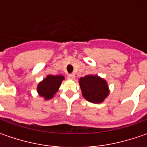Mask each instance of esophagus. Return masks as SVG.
Instances as JSON below:
<instances>
[{
    "mask_svg": "<svg viewBox=\"0 0 147 147\" xmlns=\"http://www.w3.org/2000/svg\"><path fill=\"white\" fill-rule=\"evenodd\" d=\"M68 78L70 79H74L75 78V74H68Z\"/></svg>",
    "mask_w": 147,
    "mask_h": 147,
    "instance_id": "34e87169",
    "label": "esophagus"
}]
</instances>
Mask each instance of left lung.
<instances>
[{
  "mask_svg": "<svg viewBox=\"0 0 147 147\" xmlns=\"http://www.w3.org/2000/svg\"><path fill=\"white\" fill-rule=\"evenodd\" d=\"M83 97L92 103H101L109 95L106 81L96 75H87L79 79Z\"/></svg>",
  "mask_w": 147,
  "mask_h": 147,
  "instance_id": "left-lung-1",
  "label": "left lung"
}]
</instances>
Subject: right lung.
Instances as JSON below:
<instances>
[{
	"label": "right lung",
	"instance_id": "right-lung-1",
	"mask_svg": "<svg viewBox=\"0 0 147 147\" xmlns=\"http://www.w3.org/2000/svg\"><path fill=\"white\" fill-rule=\"evenodd\" d=\"M64 78H65L62 75H48L38 84L37 92L41 96H43L45 100L51 99L57 92Z\"/></svg>",
	"mask_w": 147,
	"mask_h": 147
}]
</instances>
